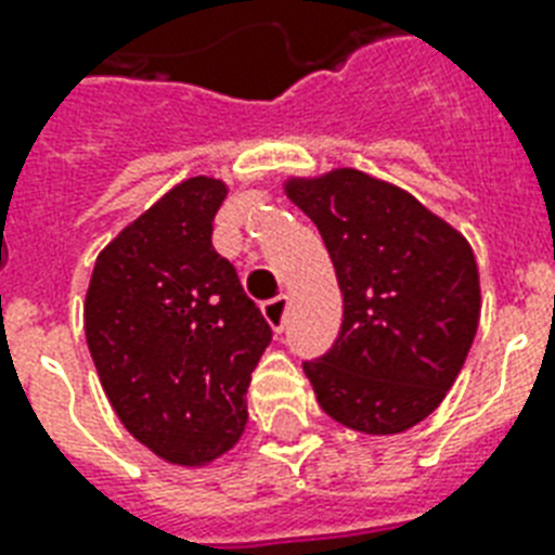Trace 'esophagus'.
I'll list each match as a JSON object with an SVG mask.
<instances>
[{
    "label": "esophagus",
    "instance_id": "34e87169",
    "mask_svg": "<svg viewBox=\"0 0 555 555\" xmlns=\"http://www.w3.org/2000/svg\"><path fill=\"white\" fill-rule=\"evenodd\" d=\"M261 313H264V320H268V325L276 334H282V328H285V320H287V296H273V299H268V302L261 305Z\"/></svg>",
    "mask_w": 555,
    "mask_h": 555
}]
</instances>
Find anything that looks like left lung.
<instances>
[{
    "label": "left lung",
    "mask_w": 555,
    "mask_h": 555,
    "mask_svg": "<svg viewBox=\"0 0 555 555\" xmlns=\"http://www.w3.org/2000/svg\"><path fill=\"white\" fill-rule=\"evenodd\" d=\"M337 270L343 325L302 363L322 412L365 435L426 421L452 388L481 317L475 253L464 235L400 186L360 169L287 178Z\"/></svg>",
    "instance_id": "8db88e82"
}]
</instances>
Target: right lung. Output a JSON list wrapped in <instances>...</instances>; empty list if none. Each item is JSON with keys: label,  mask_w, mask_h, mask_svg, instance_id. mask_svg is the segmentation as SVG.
<instances>
[{"label": "right lung", "mask_w": 555, "mask_h": 555, "mask_svg": "<svg viewBox=\"0 0 555 555\" xmlns=\"http://www.w3.org/2000/svg\"><path fill=\"white\" fill-rule=\"evenodd\" d=\"M227 198L195 176L100 250L82 305L86 343L108 403L132 438L178 466H207L247 426V386L270 325L212 250Z\"/></svg>", "instance_id": "1"}]
</instances>
